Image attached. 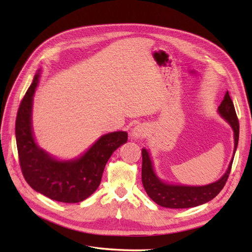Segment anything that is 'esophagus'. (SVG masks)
<instances>
[{
	"mask_svg": "<svg viewBox=\"0 0 252 252\" xmlns=\"http://www.w3.org/2000/svg\"><path fill=\"white\" fill-rule=\"evenodd\" d=\"M148 134V129L146 126L144 125H137L133 127L131 131V136L134 140H142Z\"/></svg>",
	"mask_w": 252,
	"mask_h": 252,
	"instance_id": "esophagus-1",
	"label": "esophagus"
}]
</instances>
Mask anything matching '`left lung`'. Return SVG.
Wrapping results in <instances>:
<instances>
[{
    "mask_svg": "<svg viewBox=\"0 0 252 252\" xmlns=\"http://www.w3.org/2000/svg\"><path fill=\"white\" fill-rule=\"evenodd\" d=\"M218 112L231 126L234 132V152L225 173L218 181L213 182V183L201 186H191L168 183V182L162 181L157 175L156 171H155L151 153L145 147L142 149L143 186L145 189L147 195L157 205L170 209L192 208L212 200L222 190L224 185L226 183L229 172H231L232 163L235 153H236L239 138V123L236 116V111H235L234 108L233 100L231 99V96H229L228 92H226L221 105L219 106Z\"/></svg>",
    "mask_w": 252,
    "mask_h": 252,
    "instance_id": "obj_1",
    "label": "left lung"
}]
</instances>
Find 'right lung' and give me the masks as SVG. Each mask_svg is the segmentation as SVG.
Returning <instances> with one entry per match:
<instances>
[{"label": "right lung", "mask_w": 252, "mask_h": 252, "mask_svg": "<svg viewBox=\"0 0 252 252\" xmlns=\"http://www.w3.org/2000/svg\"><path fill=\"white\" fill-rule=\"evenodd\" d=\"M41 69L21 100L16 118V143L24 178L32 189L53 200L76 203L97 189L105 165L117 148L127 141L126 131L101 135L92 146L72 159H58L36 143L32 129L33 96Z\"/></svg>", "instance_id": "right-lung-1"}]
</instances>
